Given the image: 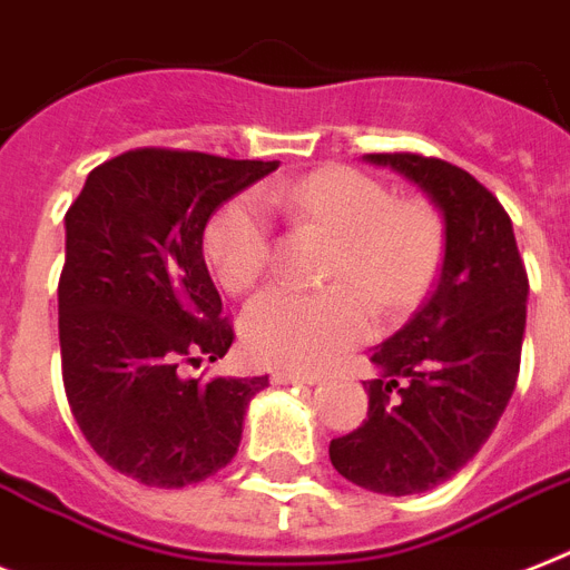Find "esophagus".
Returning a JSON list of instances; mask_svg holds the SVG:
<instances>
[{
    "label": "esophagus",
    "mask_w": 570,
    "mask_h": 570,
    "mask_svg": "<svg viewBox=\"0 0 570 570\" xmlns=\"http://www.w3.org/2000/svg\"><path fill=\"white\" fill-rule=\"evenodd\" d=\"M274 384H317L320 375L317 373H299V370H288V366H279L274 370Z\"/></svg>",
    "instance_id": "1"
}]
</instances>
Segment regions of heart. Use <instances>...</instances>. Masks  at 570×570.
<instances>
[{
    "label": "heart",
    "instance_id": "1",
    "mask_svg": "<svg viewBox=\"0 0 570 570\" xmlns=\"http://www.w3.org/2000/svg\"><path fill=\"white\" fill-rule=\"evenodd\" d=\"M282 212L335 235L326 276L343 279L317 291L274 285L244 312V343L258 361L323 366L364 341L373 326L366 296L384 314L407 312L434 276L443 247L436 212L393 191L358 168H320L294 183H265L233 197L204 233V253L227 291H247L271 258V215ZM356 288L352 289L351 285ZM362 289L358 292L357 288Z\"/></svg>",
    "mask_w": 570,
    "mask_h": 570
}]
</instances>
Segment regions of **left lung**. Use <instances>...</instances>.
<instances>
[{
    "mask_svg": "<svg viewBox=\"0 0 570 570\" xmlns=\"http://www.w3.org/2000/svg\"><path fill=\"white\" fill-rule=\"evenodd\" d=\"M425 191L443 212L436 285L396 335L375 346L370 411L337 436V472L381 495H416L481 451L510 402L528 323V271L498 197L463 168L422 154H366Z\"/></svg>",
    "mask_w": 570,
    "mask_h": 570,
    "instance_id": "left-lung-1",
    "label": "left lung"
}]
</instances>
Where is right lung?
Wrapping results in <instances>:
<instances>
[{"label": "right lung", "mask_w": 570, "mask_h": 570, "mask_svg": "<svg viewBox=\"0 0 570 570\" xmlns=\"http://www.w3.org/2000/svg\"><path fill=\"white\" fill-rule=\"evenodd\" d=\"M279 163L136 148L92 168L66 212L63 387L98 458L145 487L206 481L242 443L256 379H189L233 346L204 262L212 212Z\"/></svg>", "instance_id": "right-lung-1"}]
</instances>
